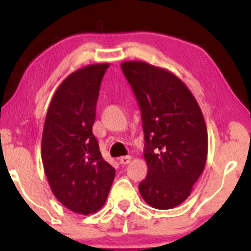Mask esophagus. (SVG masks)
<instances>
[{"label":"esophagus","mask_w":251,"mask_h":251,"mask_svg":"<svg viewBox=\"0 0 251 251\" xmlns=\"http://www.w3.org/2000/svg\"><path fill=\"white\" fill-rule=\"evenodd\" d=\"M131 155H124V157L119 158V163L122 164V165H127V164L131 162Z\"/></svg>","instance_id":"34e87169"}]
</instances>
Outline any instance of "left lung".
I'll return each instance as SVG.
<instances>
[{
    "mask_svg": "<svg viewBox=\"0 0 251 251\" xmlns=\"http://www.w3.org/2000/svg\"><path fill=\"white\" fill-rule=\"evenodd\" d=\"M142 112L148 176L139 184L152 208L172 209L191 194L205 168L208 131L200 105L178 76L144 61L122 63Z\"/></svg>",
    "mask_w": 251,
    "mask_h": 251,
    "instance_id": "left-lung-1",
    "label": "left lung"
}]
</instances>
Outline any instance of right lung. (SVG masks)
Segmentation results:
<instances>
[{
	"instance_id": "1",
	"label": "right lung",
	"mask_w": 251,
	"mask_h": 251,
	"mask_svg": "<svg viewBox=\"0 0 251 251\" xmlns=\"http://www.w3.org/2000/svg\"><path fill=\"white\" fill-rule=\"evenodd\" d=\"M108 67L89 65L66 77L54 93L43 126L41 157L48 184L56 200L76 214L101 209L116 176L92 132Z\"/></svg>"
}]
</instances>
